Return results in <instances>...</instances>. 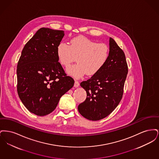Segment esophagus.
Instances as JSON below:
<instances>
[{
  "label": "esophagus",
  "instance_id": "34e87169",
  "mask_svg": "<svg viewBox=\"0 0 159 159\" xmlns=\"http://www.w3.org/2000/svg\"><path fill=\"white\" fill-rule=\"evenodd\" d=\"M79 82L77 81V80H75V84H74V86L75 87V88H77V87H79Z\"/></svg>",
  "mask_w": 159,
  "mask_h": 159
}]
</instances>
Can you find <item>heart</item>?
<instances>
[{
    "label": "heart",
    "mask_w": 159,
    "mask_h": 159,
    "mask_svg": "<svg viewBox=\"0 0 159 159\" xmlns=\"http://www.w3.org/2000/svg\"><path fill=\"white\" fill-rule=\"evenodd\" d=\"M57 56L61 64L65 67L76 60L77 64L68 67L67 72L76 78L86 73L93 75L104 67L108 60L110 49L106 43H97L88 38H73L70 45L61 42L57 46Z\"/></svg>",
    "instance_id": "1"
}]
</instances>
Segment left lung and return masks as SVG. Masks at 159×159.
<instances>
[{"label": "left lung", "mask_w": 159, "mask_h": 159, "mask_svg": "<svg viewBox=\"0 0 159 159\" xmlns=\"http://www.w3.org/2000/svg\"><path fill=\"white\" fill-rule=\"evenodd\" d=\"M128 72L124 52L110 38V52L105 65L90 79L80 83L87 97L78 106L80 114L96 121L111 113L122 98Z\"/></svg>", "instance_id": "1"}]
</instances>
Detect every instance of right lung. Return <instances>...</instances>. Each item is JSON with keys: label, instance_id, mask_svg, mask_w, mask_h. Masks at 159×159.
<instances>
[{"label": "right lung", "instance_id": "right-lung-1", "mask_svg": "<svg viewBox=\"0 0 159 159\" xmlns=\"http://www.w3.org/2000/svg\"><path fill=\"white\" fill-rule=\"evenodd\" d=\"M64 31L41 28L25 45L18 62L17 92L31 113L43 116L52 113L61 97L74 85L57 56Z\"/></svg>", "mask_w": 159, "mask_h": 159}]
</instances>
